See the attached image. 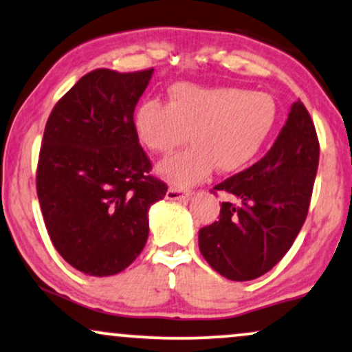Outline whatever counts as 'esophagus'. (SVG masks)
I'll return each instance as SVG.
<instances>
[{"instance_id": "34e87169", "label": "esophagus", "mask_w": 352, "mask_h": 352, "mask_svg": "<svg viewBox=\"0 0 352 352\" xmlns=\"http://www.w3.org/2000/svg\"><path fill=\"white\" fill-rule=\"evenodd\" d=\"M192 194V190L183 189V188H169L166 190V199L169 201H179V199H186Z\"/></svg>"}]
</instances>
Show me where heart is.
Returning a JSON list of instances; mask_svg holds the SVG:
<instances>
[{
  "label": "heart",
  "instance_id": "obj_1",
  "mask_svg": "<svg viewBox=\"0 0 352 352\" xmlns=\"http://www.w3.org/2000/svg\"><path fill=\"white\" fill-rule=\"evenodd\" d=\"M277 106L267 93L236 86L202 88L177 85L168 104L146 101L133 116L138 142L156 155H168L188 140V150L158 164L168 183L188 188L219 173H235L261 153L276 127Z\"/></svg>",
  "mask_w": 352,
  "mask_h": 352
}]
</instances>
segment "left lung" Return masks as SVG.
Instances as JSON below:
<instances>
[{
    "label": "left lung",
    "mask_w": 352,
    "mask_h": 352,
    "mask_svg": "<svg viewBox=\"0 0 352 352\" xmlns=\"http://www.w3.org/2000/svg\"><path fill=\"white\" fill-rule=\"evenodd\" d=\"M320 143L300 101L271 150L245 171L217 184L235 202L199 230V250L214 271L230 280H253L284 258L300 232L318 169Z\"/></svg>",
    "instance_id": "obj_1"
}]
</instances>
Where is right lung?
Here are the masks:
<instances>
[{"label": "right lung", "instance_id": "obj_1", "mask_svg": "<svg viewBox=\"0 0 352 352\" xmlns=\"http://www.w3.org/2000/svg\"><path fill=\"white\" fill-rule=\"evenodd\" d=\"M151 75L91 72L47 120L37 164L43 222L60 256L88 276H114L135 261L150 207L166 196L133 129Z\"/></svg>", "mask_w": 352, "mask_h": 352}]
</instances>
